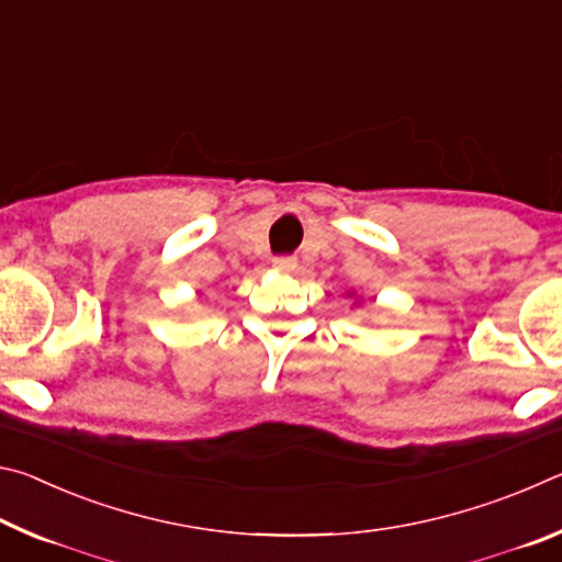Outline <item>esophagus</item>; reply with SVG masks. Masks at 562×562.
Instances as JSON below:
<instances>
[{
    "mask_svg": "<svg viewBox=\"0 0 562 562\" xmlns=\"http://www.w3.org/2000/svg\"><path fill=\"white\" fill-rule=\"evenodd\" d=\"M274 270H282V272H292L297 268V258H292V255H280V258L272 260Z\"/></svg>",
    "mask_w": 562,
    "mask_h": 562,
    "instance_id": "1",
    "label": "esophagus"
}]
</instances>
